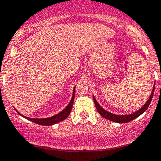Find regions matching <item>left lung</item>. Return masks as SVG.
Returning <instances> with one entry per match:
<instances>
[{
    "instance_id": "8db88e82",
    "label": "left lung",
    "mask_w": 161,
    "mask_h": 161,
    "mask_svg": "<svg viewBox=\"0 0 161 161\" xmlns=\"http://www.w3.org/2000/svg\"><path fill=\"white\" fill-rule=\"evenodd\" d=\"M154 87H155V86H153L151 95H150V98H149L148 100L147 101V103L144 104V106H143L142 108H140L138 111L135 112V113H132V114H130V115L113 114V113H109V112L105 110L104 109H103V108L99 106V103H97V101H96V98H95L94 96H93V100H94L95 105H96V109H97V111L99 112V114H100L103 117H104L105 119H109V120L116 122V123H128V122H130V121L133 120V119H136V117H138L139 116H140L142 113H143L145 111L147 110V109L148 106H150V103H151L152 98H153V93H154Z\"/></svg>"
}]
</instances>
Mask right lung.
<instances>
[{"label":"right lung","mask_w":161,"mask_h":161,"mask_svg":"<svg viewBox=\"0 0 161 161\" xmlns=\"http://www.w3.org/2000/svg\"><path fill=\"white\" fill-rule=\"evenodd\" d=\"M75 87H74L73 89V93H72V97L71 99V101L69 102V105L63 109L62 112L58 113V114L55 115V116H52V117H48V118H43V119H38V118H29L27 117V116H24L21 114L20 113H18L17 111V113L20 115V116H23L25 117V119H28V120L34 122V123H37V124L39 125H43V126H52V125L55 124V123H58L59 122L64 120L65 119H66L68 117V116L70 113L71 110L72 109V106H73V102H74V98H75Z\"/></svg>","instance_id":"add662e5"}]
</instances>
